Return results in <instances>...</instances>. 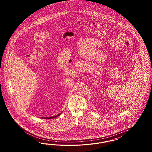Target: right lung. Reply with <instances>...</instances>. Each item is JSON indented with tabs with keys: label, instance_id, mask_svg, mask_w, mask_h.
<instances>
[{
	"label": "right lung",
	"instance_id": "right-lung-1",
	"mask_svg": "<svg viewBox=\"0 0 152 152\" xmlns=\"http://www.w3.org/2000/svg\"><path fill=\"white\" fill-rule=\"evenodd\" d=\"M62 113H61L59 114L58 115H55V116H51V117H43V118H42V119H53V118H57L58 116H60Z\"/></svg>",
	"mask_w": 152,
	"mask_h": 152
}]
</instances>
